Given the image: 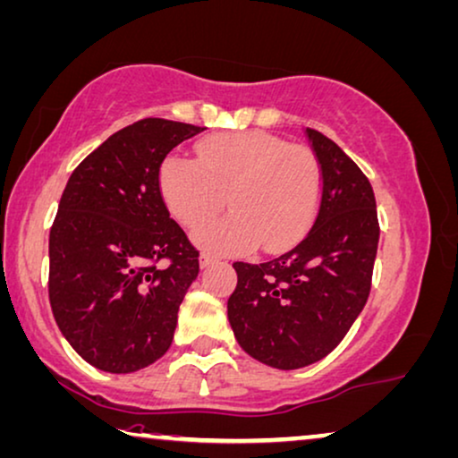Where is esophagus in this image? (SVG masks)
Wrapping results in <instances>:
<instances>
[{
    "label": "esophagus",
    "instance_id": "esophagus-1",
    "mask_svg": "<svg viewBox=\"0 0 458 458\" xmlns=\"http://www.w3.org/2000/svg\"><path fill=\"white\" fill-rule=\"evenodd\" d=\"M211 261H214V257H211L209 253H201V255H199V263H201V267H208Z\"/></svg>",
    "mask_w": 458,
    "mask_h": 458
}]
</instances>
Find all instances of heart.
Masks as SVG:
<instances>
[{"mask_svg":"<svg viewBox=\"0 0 458 458\" xmlns=\"http://www.w3.org/2000/svg\"><path fill=\"white\" fill-rule=\"evenodd\" d=\"M199 164L167 157L159 189L172 216L197 228L232 208L195 238L216 253H241L261 242L266 250L293 244L311 222L319 199V165L307 147L249 131L217 134L199 145Z\"/></svg>","mask_w":458,"mask_h":458,"instance_id":"obj_1","label":"heart"}]
</instances>
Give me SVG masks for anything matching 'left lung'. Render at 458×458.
Masks as SVG:
<instances>
[{"mask_svg": "<svg viewBox=\"0 0 458 458\" xmlns=\"http://www.w3.org/2000/svg\"><path fill=\"white\" fill-rule=\"evenodd\" d=\"M305 134L321 172L313 226L284 253L236 261L228 299L238 344L276 369H299L336 349L369 296L379 241L369 180L334 140L313 128Z\"/></svg>", "mask_w": 458, "mask_h": 458, "instance_id": "obj_1", "label": "left lung"}]
</instances>
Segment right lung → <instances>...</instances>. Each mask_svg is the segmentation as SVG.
<instances>
[{"mask_svg":"<svg viewBox=\"0 0 458 458\" xmlns=\"http://www.w3.org/2000/svg\"><path fill=\"white\" fill-rule=\"evenodd\" d=\"M203 131L134 122L89 153L62 192L49 232L51 311L70 346L101 371H139L170 349L199 250L170 217L159 167Z\"/></svg>","mask_w":458,"mask_h":458,"instance_id":"1","label":"right lung"}]
</instances>
